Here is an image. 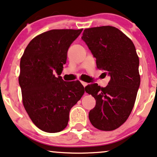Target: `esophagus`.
Returning <instances> with one entry per match:
<instances>
[{"label": "esophagus", "mask_w": 157, "mask_h": 157, "mask_svg": "<svg viewBox=\"0 0 157 157\" xmlns=\"http://www.w3.org/2000/svg\"><path fill=\"white\" fill-rule=\"evenodd\" d=\"M82 82V85L84 86V87L86 86V85H87V83H86V82Z\"/></svg>", "instance_id": "esophagus-1"}]
</instances>
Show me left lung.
<instances>
[{
    "label": "left lung",
    "mask_w": 157,
    "mask_h": 157,
    "mask_svg": "<svg viewBox=\"0 0 157 157\" xmlns=\"http://www.w3.org/2000/svg\"><path fill=\"white\" fill-rule=\"evenodd\" d=\"M82 38L96 58L97 67L111 77L105 87L98 84L85 87L96 100L89 119L100 130H114L128 119L140 86L136 49L130 38L115 27L85 29Z\"/></svg>",
    "instance_id": "obj_1"
}]
</instances>
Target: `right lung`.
I'll return each mask as SVG.
<instances>
[{
    "instance_id": "obj_1",
    "label": "right lung",
    "mask_w": 157,
    "mask_h": 157,
    "mask_svg": "<svg viewBox=\"0 0 157 157\" xmlns=\"http://www.w3.org/2000/svg\"><path fill=\"white\" fill-rule=\"evenodd\" d=\"M83 29L52 30L33 38L20 60L19 86L29 117L44 132H60L67 127L69 112L84 93L79 81L67 82L59 75L67 52Z\"/></svg>"
}]
</instances>
